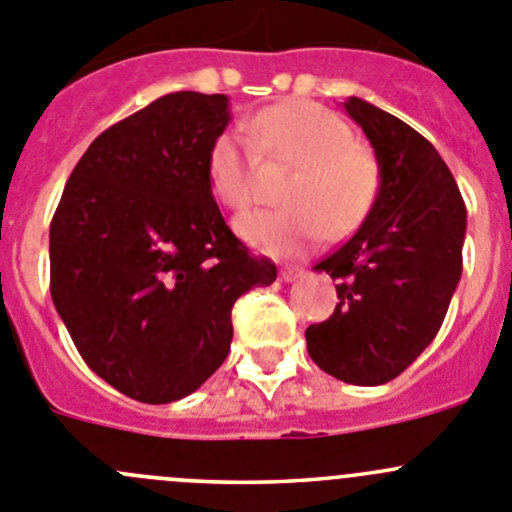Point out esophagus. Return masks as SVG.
Returning <instances> with one entry per match:
<instances>
[{
  "label": "esophagus",
  "instance_id": "1",
  "mask_svg": "<svg viewBox=\"0 0 512 512\" xmlns=\"http://www.w3.org/2000/svg\"><path fill=\"white\" fill-rule=\"evenodd\" d=\"M301 276H304V269H299V266H286V269L279 271L281 281H296Z\"/></svg>",
  "mask_w": 512,
  "mask_h": 512
}]
</instances>
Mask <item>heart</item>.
Masks as SVG:
<instances>
[{
    "label": "heart",
    "instance_id": "heart-1",
    "mask_svg": "<svg viewBox=\"0 0 512 512\" xmlns=\"http://www.w3.org/2000/svg\"><path fill=\"white\" fill-rule=\"evenodd\" d=\"M246 133L223 130L208 148V188L223 208L251 206L259 160L291 168L279 196L286 208L238 218L236 231L248 246L269 256H301L324 233L344 238L367 218L379 193V165L332 110L281 102L253 115Z\"/></svg>",
    "mask_w": 512,
    "mask_h": 512
}]
</instances>
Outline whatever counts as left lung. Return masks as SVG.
<instances>
[{"instance_id":"obj_1","label":"left lung","mask_w":512,"mask_h":512,"mask_svg":"<svg viewBox=\"0 0 512 512\" xmlns=\"http://www.w3.org/2000/svg\"><path fill=\"white\" fill-rule=\"evenodd\" d=\"M379 165V193L359 231L316 264L337 279V309L306 329L326 374L377 387L437 337L462 274L467 211L435 145L359 97L344 102Z\"/></svg>"}]
</instances>
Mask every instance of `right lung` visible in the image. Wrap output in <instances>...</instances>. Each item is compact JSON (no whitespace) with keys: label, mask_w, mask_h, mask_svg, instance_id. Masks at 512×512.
I'll use <instances>...</instances> for the list:
<instances>
[{"label":"right lung","mask_w":512,"mask_h":512,"mask_svg":"<svg viewBox=\"0 0 512 512\" xmlns=\"http://www.w3.org/2000/svg\"><path fill=\"white\" fill-rule=\"evenodd\" d=\"M226 95L170 92L97 135L50 226V291L87 367L168 405L223 364L231 309L276 266L233 236L208 188Z\"/></svg>","instance_id":"add662e5"}]
</instances>
